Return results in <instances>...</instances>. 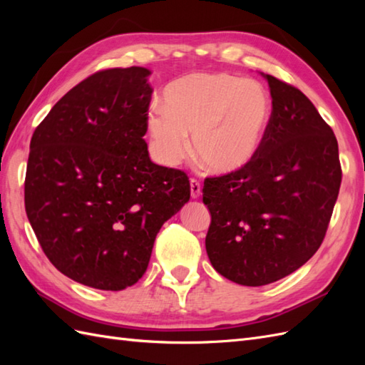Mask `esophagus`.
I'll return each mask as SVG.
<instances>
[{"label": "esophagus", "mask_w": 365, "mask_h": 365, "mask_svg": "<svg viewBox=\"0 0 365 365\" xmlns=\"http://www.w3.org/2000/svg\"><path fill=\"white\" fill-rule=\"evenodd\" d=\"M190 190H191V197L192 199H199L200 196V183L195 178H191L190 180Z\"/></svg>", "instance_id": "obj_1"}]
</instances>
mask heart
Returning <instances> with one entry per match:
<instances>
[{
  "mask_svg": "<svg viewBox=\"0 0 365 365\" xmlns=\"http://www.w3.org/2000/svg\"><path fill=\"white\" fill-rule=\"evenodd\" d=\"M273 115L268 89L226 72H196L169 83L161 108L147 114L153 150L174 166L188 150L213 174L247 168L265 141Z\"/></svg>",
  "mask_w": 365,
  "mask_h": 365,
  "instance_id": "heart-1",
  "label": "heart"
}]
</instances>
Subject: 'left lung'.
<instances>
[{
    "instance_id": "left-lung-1",
    "label": "left lung",
    "mask_w": 365,
    "mask_h": 365,
    "mask_svg": "<svg viewBox=\"0 0 365 365\" xmlns=\"http://www.w3.org/2000/svg\"><path fill=\"white\" fill-rule=\"evenodd\" d=\"M273 115L262 149L235 174L205 178L212 215L205 250L229 281L260 287L292 274L319 250L342 170L331 127L297 88L271 75Z\"/></svg>"
}]
</instances>
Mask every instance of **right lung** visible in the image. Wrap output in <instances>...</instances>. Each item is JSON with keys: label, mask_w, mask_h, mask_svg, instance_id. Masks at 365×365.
I'll return each instance as SVG.
<instances>
[{"label": "right lung", "mask_w": 365, "mask_h": 365, "mask_svg": "<svg viewBox=\"0 0 365 365\" xmlns=\"http://www.w3.org/2000/svg\"><path fill=\"white\" fill-rule=\"evenodd\" d=\"M145 67L76 84L31 138L25 208L46 257L83 285L118 292L149 265L161 226L190 200L185 173L149 157Z\"/></svg>", "instance_id": "add662e5"}]
</instances>
